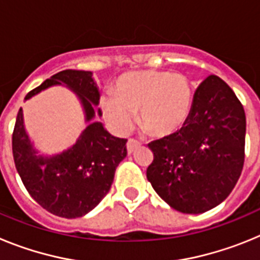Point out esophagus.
<instances>
[{
	"mask_svg": "<svg viewBox=\"0 0 260 260\" xmlns=\"http://www.w3.org/2000/svg\"><path fill=\"white\" fill-rule=\"evenodd\" d=\"M126 146H127V152L133 153L137 148H139V147L142 146V143L139 141H137V139H134V138H130Z\"/></svg>",
	"mask_w": 260,
	"mask_h": 260,
	"instance_id": "obj_1",
	"label": "esophagus"
}]
</instances>
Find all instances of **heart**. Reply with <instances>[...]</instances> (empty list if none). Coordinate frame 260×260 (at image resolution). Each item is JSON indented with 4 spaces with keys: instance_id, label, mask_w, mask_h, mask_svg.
I'll return each mask as SVG.
<instances>
[{
    "instance_id": "1",
    "label": "heart",
    "mask_w": 260,
    "mask_h": 260,
    "mask_svg": "<svg viewBox=\"0 0 260 260\" xmlns=\"http://www.w3.org/2000/svg\"><path fill=\"white\" fill-rule=\"evenodd\" d=\"M114 96L103 98L102 108L117 132H127L139 113V125L147 134L167 137L185 123L194 92L189 78L180 73L142 70L119 77Z\"/></svg>"
}]
</instances>
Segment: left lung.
Instances as JSON below:
<instances>
[{"mask_svg": "<svg viewBox=\"0 0 260 260\" xmlns=\"http://www.w3.org/2000/svg\"><path fill=\"white\" fill-rule=\"evenodd\" d=\"M246 116L233 89L210 75L195 91L181 130L148 144L147 180L172 208L202 213L233 190L245 161Z\"/></svg>", "mask_w": 260, "mask_h": 260, "instance_id": "8db88e82", "label": "left lung"}]
</instances>
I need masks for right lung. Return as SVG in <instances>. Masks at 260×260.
I'll use <instances>...</instances> for the list:
<instances>
[{
    "mask_svg": "<svg viewBox=\"0 0 260 260\" xmlns=\"http://www.w3.org/2000/svg\"><path fill=\"white\" fill-rule=\"evenodd\" d=\"M61 83L79 96L86 121H91L95 117L93 105L100 99L91 71H59L24 99ZM99 114L102 116L100 110ZM126 142L127 139L110 135L102 122H91L70 150L52 157L38 156L24 130L22 108L11 139L15 168L27 191L48 212L66 219L86 215L108 194L117 165L127 153Z\"/></svg>",
    "mask_w": 260,
    "mask_h": 260,
    "instance_id": "right-lung-1",
    "label": "right lung"
}]
</instances>
